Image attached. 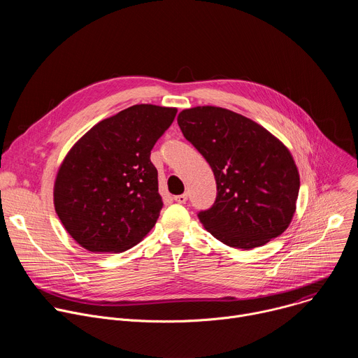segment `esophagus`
<instances>
[{
  "mask_svg": "<svg viewBox=\"0 0 358 358\" xmlns=\"http://www.w3.org/2000/svg\"><path fill=\"white\" fill-rule=\"evenodd\" d=\"M187 198H188L187 194H181V195H176V196H174V201L178 202V203H185Z\"/></svg>",
  "mask_w": 358,
  "mask_h": 358,
  "instance_id": "obj_1",
  "label": "esophagus"
}]
</instances>
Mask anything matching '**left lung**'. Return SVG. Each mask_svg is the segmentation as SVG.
<instances>
[{
	"mask_svg": "<svg viewBox=\"0 0 358 358\" xmlns=\"http://www.w3.org/2000/svg\"><path fill=\"white\" fill-rule=\"evenodd\" d=\"M177 122L215 176V202L198 213L203 228L239 249L262 246L283 234L300 187L289 150L266 129L228 109H185Z\"/></svg>",
	"mask_w": 358,
	"mask_h": 358,
	"instance_id": "obj_1",
	"label": "left lung"
}]
</instances>
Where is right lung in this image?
Here are the masks:
<instances>
[{"label":"right lung","instance_id":"right-lung-1","mask_svg":"<svg viewBox=\"0 0 358 358\" xmlns=\"http://www.w3.org/2000/svg\"><path fill=\"white\" fill-rule=\"evenodd\" d=\"M177 109L134 105L92 127L68 152L55 181V211L85 249L123 252L156 225L163 199L151 150Z\"/></svg>","mask_w":358,"mask_h":358}]
</instances>
